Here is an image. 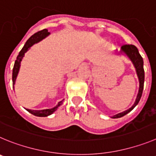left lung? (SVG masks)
<instances>
[{"mask_svg":"<svg viewBox=\"0 0 156 156\" xmlns=\"http://www.w3.org/2000/svg\"><path fill=\"white\" fill-rule=\"evenodd\" d=\"M120 53H123L125 54L127 57H129L131 62L134 64V68H135L136 72H137V75L138 77V80H139V90H138V93L137 95V99H136L135 102H134V105H133L130 109H127L125 111L122 112V113L116 114L114 116H112V118H120L122 117L124 115L130 113L134 107L137 105V103L139 102L140 99H141V95H142L143 88H144V61L140 55L138 50L137 47L134 45H123L121 47V50Z\"/></svg>","mask_w":156,"mask_h":156,"instance_id":"left-lung-1","label":"left lung"}]
</instances>
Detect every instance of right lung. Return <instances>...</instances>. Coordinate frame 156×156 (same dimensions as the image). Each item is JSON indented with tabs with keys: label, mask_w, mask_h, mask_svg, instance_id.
Returning <instances> with one entry per match:
<instances>
[{
	"label": "right lung",
	"mask_w": 156,
	"mask_h": 156,
	"mask_svg": "<svg viewBox=\"0 0 156 156\" xmlns=\"http://www.w3.org/2000/svg\"><path fill=\"white\" fill-rule=\"evenodd\" d=\"M50 35V33L48 32L47 29H43L41 31H39L37 33H36L35 34H33V36L29 38V40H27V42L26 43V44L24 45L23 48L22 49L20 52H19V55L17 57L16 61H15V64H14L13 68V71H12V82H13V88L14 85L15 84V80H16L17 75L19 74V68H20L21 65V61H22V58L25 56V54L29 50V49L30 48L33 44L38 43V42L41 41L43 39L47 37V36ZM63 101V100H62ZM62 101L58 102V104L55 106V107L52 108V109H42V110H32V109H27L26 110L29 111V113H32V114L35 115V116H47L49 115L52 114L54 111H56L57 109V108L61 106L63 103Z\"/></svg>",
	"instance_id": "1"
}]
</instances>
